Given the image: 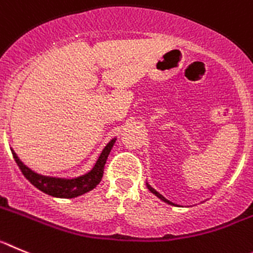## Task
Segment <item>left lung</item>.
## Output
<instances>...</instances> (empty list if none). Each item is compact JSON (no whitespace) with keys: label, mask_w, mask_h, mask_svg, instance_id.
Wrapping results in <instances>:
<instances>
[{"label":"left lung","mask_w":253,"mask_h":253,"mask_svg":"<svg viewBox=\"0 0 253 253\" xmlns=\"http://www.w3.org/2000/svg\"><path fill=\"white\" fill-rule=\"evenodd\" d=\"M146 186H147V189H149L150 192L152 193V194H155V195H156V197H158L159 199H161V200H163V202H165V203L170 204V206H176V207H180V206H179V204H175V203H172V202H170L169 199H166V198L164 197L163 194H160V193H159L158 190H156V189H154V188H152V186L150 185L149 183H146Z\"/></svg>","instance_id":"obj_1"}]
</instances>
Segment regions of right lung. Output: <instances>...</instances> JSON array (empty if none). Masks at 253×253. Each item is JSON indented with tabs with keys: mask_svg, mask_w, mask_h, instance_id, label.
Instances as JSON below:
<instances>
[{
	"mask_svg": "<svg viewBox=\"0 0 253 253\" xmlns=\"http://www.w3.org/2000/svg\"><path fill=\"white\" fill-rule=\"evenodd\" d=\"M117 138H112L110 142L107 143L103 151L99 155L98 160L95 161L94 166L92 168L90 171L87 174L81 175L78 177H72V179H67V177H56V176H47V175H42L39 172H35L31 170L30 168H27L24 163L19 159V156L16 155L13 150L12 156L15 159L16 164L20 168L24 176L27 180L30 181L34 186L44 192L45 194H49L51 197L55 198H76L82 194L90 192L92 189L98 185L103 176V169L104 164H106L107 158L110 155L111 150H112L113 145H115Z\"/></svg>",
	"mask_w": 253,
	"mask_h": 253,
	"instance_id": "1",
	"label": "right lung"
}]
</instances>
